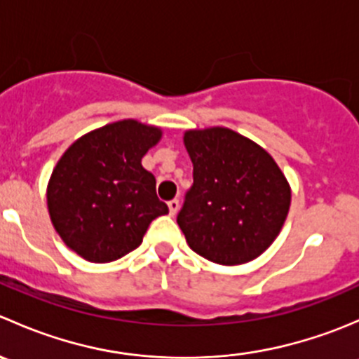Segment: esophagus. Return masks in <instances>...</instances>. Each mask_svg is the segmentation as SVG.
Here are the masks:
<instances>
[{"mask_svg":"<svg viewBox=\"0 0 359 359\" xmlns=\"http://www.w3.org/2000/svg\"><path fill=\"white\" fill-rule=\"evenodd\" d=\"M179 206H180V201H179V200H172V201H168L170 215H175V213L179 212Z\"/></svg>","mask_w":359,"mask_h":359,"instance_id":"obj_1","label":"esophagus"}]
</instances>
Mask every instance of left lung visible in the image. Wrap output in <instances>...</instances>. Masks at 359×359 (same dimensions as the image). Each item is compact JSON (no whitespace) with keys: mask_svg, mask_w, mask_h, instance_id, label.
<instances>
[{"mask_svg":"<svg viewBox=\"0 0 359 359\" xmlns=\"http://www.w3.org/2000/svg\"><path fill=\"white\" fill-rule=\"evenodd\" d=\"M184 144L193 186L177 215L189 247L215 264L259 257L280 234L290 187L274 159L229 128L191 130Z\"/></svg>","mask_w":359,"mask_h":359,"instance_id":"1","label":"left lung"}]
</instances>
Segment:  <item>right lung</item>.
Here are the masks:
<instances>
[{
	"label": "right lung",
	"instance_id": "obj_1",
	"mask_svg": "<svg viewBox=\"0 0 359 359\" xmlns=\"http://www.w3.org/2000/svg\"><path fill=\"white\" fill-rule=\"evenodd\" d=\"M161 130L133 119L111 123L76 140L48 182V212L64 243L90 262L121 259L147 227L168 213L156 179L142 166Z\"/></svg>",
	"mask_w": 359,
	"mask_h": 359
}]
</instances>
